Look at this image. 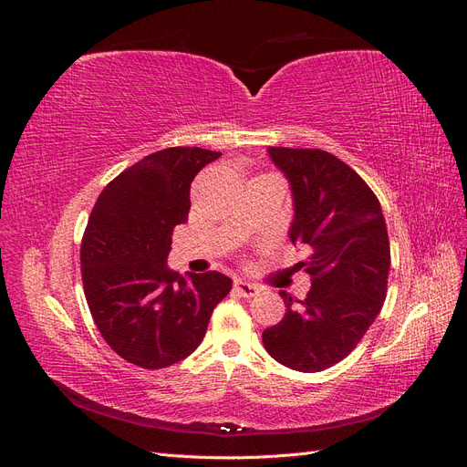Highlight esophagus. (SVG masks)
<instances>
[{
    "mask_svg": "<svg viewBox=\"0 0 467 467\" xmlns=\"http://www.w3.org/2000/svg\"><path fill=\"white\" fill-rule=\"evenodd\" d=\"M234 290H235L239 296H244V298H253V296L259 294V286L251 285V282L242 280V278L234 282Z\"/></svg>",
    "mask_w": 467,
    "mask_h": 467,
    "instance_id": "esophagus-1",
    "label": "esophagus"
}]
</instances>
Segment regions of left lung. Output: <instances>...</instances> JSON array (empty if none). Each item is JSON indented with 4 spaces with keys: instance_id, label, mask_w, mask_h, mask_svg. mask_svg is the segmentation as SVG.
I'll return each instance as SVG.
<instances>
[{
    "instance_id": "left-lung-1",
    "label": "left lung",
    "mask_w": 467,
    "mask_h": 467,
    "mask_svg": "<svg viewBox=\"0 0 467 467\" xmlns=\"http://www.w3.org/2000/svg\"><path fill=\"white\" fill-rule=\"evenodd\" d=\"M288 177L296 216L290 242L306 245L298 266L312 276L304 300L280 290L286 314L263 331L276 362L321 372L350 355L388 292L389 237L381 206L364 179L323 150L268 148Z\"/></svg>"
}]
</instances>
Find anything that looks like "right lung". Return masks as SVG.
<instances>
[{"mask_svg": "<svg viewBox=\"0 0 467 467\" xmlns=\"http://www.w3.org/2000/svg\"><path fill=\"white\" fill-rule=\"evenodd\" d=\"M202 148L146 155L99 194L81 237V280L105 343L126 362L167 368L202 343L232 278L208 271L187 280L167 268L175 225L191 210V182L220 158Z\"/></svg>", "mask_w": 467, "mask_h": 467, "instance_id": "1", "label": "right lung"}]
</instances>
